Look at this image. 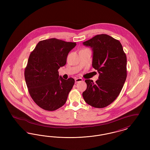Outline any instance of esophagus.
<instances>
[{
  "label": "esophagus",
  "mask_w": 150,
  "mask_h": 150,
  "mask_svg": "<svg viewBox=\"0 0 150 150\" xmlns=\"http://www.w3.org/2000/svg\"><path fill=\"white\" fill-rule=\"evenodd\" d=\"M75 83H79L80 81H82L83 79L80 78H77L75 79Z\"/></svg>",
  "instance_id": "esophagus-1"
}]
</instances>
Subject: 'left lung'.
<instances>
[{
  "instance_id": "8db88e82",
  "label": "left lung",
  "mask_w": 150,
  "mask_h": 150,
  "mask_svg": "<svg viewBox=\"0 0 150 150\" xmlns=\"http://www.w3.org/2000/svg\"><path fill=\"white\" fill-rule=\"evenodd\" d=\"M83 44L92 49V66L99 73L96 83L85 80L87 88L83 97L91 106L106 107L119 95L126 80V54L120 42L106 34L95 36Z\"/></svg>"
}]
</instances>
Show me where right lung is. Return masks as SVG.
Returning a JSON list of instances; mask_svg holds the SVG:
<instances>
[{
	"label": "right lung",
	"instance_id": "1",
	"mask_svg": "<svg viewBox=\"0 0 150 150\" xmlns=\"http://www.w3.org/2000/svg\"><path fill=\"white\" fill-rule=\"evenodd\" d=\"M76 45L51 38L39 42L30 53L25 70L26 83L32 99L45 110H56L66 102L75 80L64 79L58 70Z\"/></svg>",
	"mask_w": 150,
	"mask_h": 150
}]
</instances>
